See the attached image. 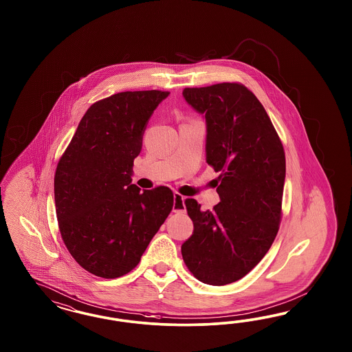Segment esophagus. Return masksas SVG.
Masks as SVG:
<instances>
[{
    "label": "esophagus",
    "instance_id": "obj_1",
    "mask_svg": "<svg viewBox=\"0 0 352 352\" xmlns=\"http://www.w3.org/2000/svg\"><path fill=\"white\" fill-rule=\"evenodd\" d=\"M186 197H183L179 193H174V203H173V212L174 213H184L186 205H184Z\"/></svg>",
    "mask_w": 352,
    "mask_h": 352
}]
</instances>
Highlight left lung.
Here are the masks:
<instances>
[{
	"instance_id": "8db88e82",
	"label": "left lung",
	"mask_w": 352,
	"mask_h": 352,
	"mask_svg": "<svg viewBox=\"0 0 352 352\" xmlns=\"http://www.w3.org/2000/svg\"><path fill=\"white\" fill-rule=\"evenodd\" d=\"M186 102L206 121V162L221 173V203L184 204L193 234L182 244L186 266L221 287L245 276L266 256L281 219L285 153L266 109L245 86L186 87Z\"/></svg>"
}]
</instances>
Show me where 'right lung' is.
<instances>
[{
    "mask_svg": "<svg viewBox=\"0 0 352 352\" xmlns=\"http://www.w3.org/2000/svg\"><path fill=\"white\" fill-rule=\"evenodd\" d=\"M168 91H124L94 103L58 162L54 199L71 256L90 274L124 276L170 214V188L131 184L149 118Z\"/></svg>",
    "mask_w": 352,
    "mask_h": 352,
    "instance_id": "obj_1",
    "label": "right lung"
}]
</instances>
